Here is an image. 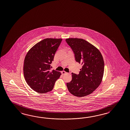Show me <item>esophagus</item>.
<instances>
[{"instance_id": "34e87169", "label": "esophagus", "mask_w": 130, "mask_h": 130, "mask_svg": "<svg viewBox=\"0 0 130 130\" xmlns=\"http://www.w3.org/2000/svg\"><path fill=\"white\" fill-rule=\"evenodd\" d=\"M61 73H62V75H65V74H67V73L66 72H65V71H62L61 72Z\"/></svg>"}]
</instances>
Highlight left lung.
Returning a JSON list of instances; mask_svg holds the SVG:
<instances>
[{
	"mask_svg": "<svg viewBox=\"0 0 130 130\" xmlns=\"http://www.w3.org/2000/svg\"><path fill=\"white\" fill-rule=\"evenodd\" d=\"M72 48L76 62L82 68L78 75L72 73V79L67 86L71 94L78 97L92 93L103 80L104 63L100 51L85 40L69 38L66 40Z\"/></svg>",
	"mask_w": 130,
	"mask_h": 130,
	"instance_id": "obj_1",
	"label": "left lung"
}]
</instances>
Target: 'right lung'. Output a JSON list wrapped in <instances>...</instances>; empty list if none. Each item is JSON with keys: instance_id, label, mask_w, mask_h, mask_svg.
<instances>
[{"instance_id": "right-lung-1", "label": "right lung", "mask_w": 130, "mask_h": 130, "mask_svg": "<svg viewBox=\"0 0 130 130\" xmlns=\"http://www.w3.org/2000/svg\"><path fill=\"white\" fill-rule=\"evenodd\" d=\"M61 38H46L37 43L25 57L23 73L27 84L36 92L44 94L53 89L60 72L51 71V64Z\"/></svg>"}]
</instances>
